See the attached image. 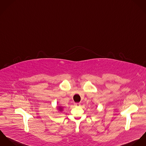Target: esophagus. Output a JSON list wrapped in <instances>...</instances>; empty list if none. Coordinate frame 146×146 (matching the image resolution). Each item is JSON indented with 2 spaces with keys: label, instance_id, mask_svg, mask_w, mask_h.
<instances>
[{
  "label": "esophagus",
  "instance_id": "obj_1",
  "mask_svg": "<svg viewBox=\"0 0 146 146\" xmlns=\"http://www.w3.org/2000/svg\"><path fill=\"white\" fill-rule=\"evenodd\" d=\"M74 105L75 106H76V107H79V106H80L81 104H80V103H74Z\"/></svg>",
  "mask_w": 146,
  "mask_h": 146
}]
</instances>
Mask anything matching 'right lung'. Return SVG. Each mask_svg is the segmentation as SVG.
I'll return each mask as SVG.
<instances>
[{
	"label": "right lung",
	"mask_w": 146,
	"mask_h": 146,
	"mask_svg": "<svg viewBox=\"0 0 146 146\" xmlns=\"http://www.w3.org/2000/svg\"><path fill=\"white\" fill-rule=\"evenodd\" d=\"M62 110H63V108H62V106H59V110L60 111H62Z\"/></svg>",
	"instance_id": "right-lung-1"
}]
</instances>
